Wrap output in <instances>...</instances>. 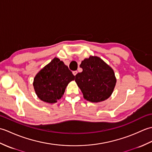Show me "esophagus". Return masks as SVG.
Returning <instances> with one entry per match:
<instances>
[{
    "label": "esophagus",
    "instance_id": "esophagus-1",
    "mask_svg": "<svg viewBox=\"0 0 152 152\" xmlns=\"http://www.w3.org/2000/svg\"><path fill=\"white\" fill-rule=\"evenodd\" d=\"M72 73H73V74H74V76H76V74H77V73H78V72H77V71H76V70H75V71H73V72H72Z\"/></svg>",
    "mask_w": 152,
    "mask_h": 152
}]
</instances>
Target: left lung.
<instances>
[{"label": "left lung", "instance_id": "8db88e82", "mask_svg": "<svg viewBox=\"0 0 152 152\" xmlns=\"http://www.w3.org/2000/svg\"><path fill=\"white\" fill-rule=\"evenodd\" d=\"M80 67L83 71L75 76V82L84 99L92 102H99L109 98L116 83L112 68L96 56H90L82 61Z\"/></svg>", "mask_w": 152, "mask_h": 152}]
</instances>
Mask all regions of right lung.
I'll return each instance as SVG.
<instances>
[{"label": "right lung", "mask_w": 152, "mask_h": 152, "mask_svg": "<svg viewBox=\"0 0 152 152\" xmlns=\"http://www.w3.org/2000/svg\"><path fill=\"white\" fill-rule=\"evenodd\" d=\"M74 77L63 61L55 57L34 77L35 92L41 101L55 103L62 97L67 85Z\"/></svg>", "instance_id": "add662e5"}]
</instances>
